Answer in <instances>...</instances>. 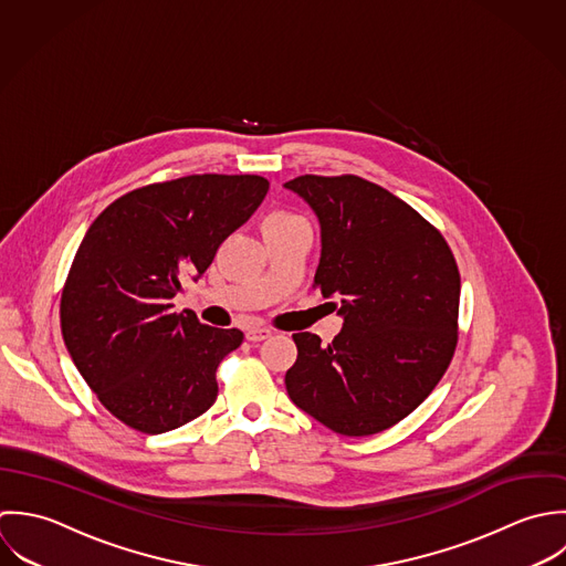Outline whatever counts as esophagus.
Segmentation results:
<instances>
[{
	"label": "esophagus",
	"instance_id": "esophagus-1",
	"mask_svg": "<svg viewBox=\"0 0 566 566\" xmlns=\"http://www.w3.org/2000/svg\"><path fill=\"white\" fill-rule=\"evenodd\" d=\"M273 335L271 328H249L247 331V339L251 343H260V340L269 339Z\"/></svg>",
	"mask_w": 566,
	"mask_h": 566
}]
</instances>
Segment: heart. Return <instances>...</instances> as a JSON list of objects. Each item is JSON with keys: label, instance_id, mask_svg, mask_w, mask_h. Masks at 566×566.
<instances>
[{"label": "heart", "instance_id": "1", "mask_svg": "<svg viewBox=\"0 0 566 566\" xmlns=\"http://www.w3.org/2000/svg\"><path fill=\"white\" fill-rule=\"evenodd\" d=\"M293 219H297V217L291 214V212H286V210H273V212H269V214L262 219V227L282 226V223H289V221H293Z\"/></svg>", "mask_w": 566, "mask_h": 566}]
</instances>
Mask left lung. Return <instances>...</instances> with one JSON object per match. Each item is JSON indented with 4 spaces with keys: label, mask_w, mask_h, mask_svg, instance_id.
I'll return each mask as SVG.
<instances>
[{
    "label": "left lung",
    "mask_w": 566,
    "mask_h": 566,
    "mask_svg": "<svg viewBox=\"0 0 566 566\" xmlns=\"http://www.w3.org/2000/svg\"><path fill=\"white\" fill-rule=\"evenodd\" d=\"M319 217L315 289L343 328L328 345L297 333L291 400L331 431L363 438L407 418L436 389L457 347L459 269L422 214L356 175L286 184Z\"/></svg>",
    "instance_id": "obj_1"
}]
</instances>
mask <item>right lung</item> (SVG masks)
<instances>
[{
	"label": "right lung",
	"instance_id": "right-lung-1",
	"mask_svg": "<svg viewBox=\"0 0 566 566\" xmlns=\"http://www.w3.org/2000/svg\"><path fill=\"white\" fill-rule=\"evenodd\" d=\"M258 175H190L126 192L87 229L61 293V333L122 424L157 436L203 416L238 328L206 326L172 297L262 203Z\"/></svg>",
	"mask_w": 566,
	"mask_h": 566
}]
</instances>
